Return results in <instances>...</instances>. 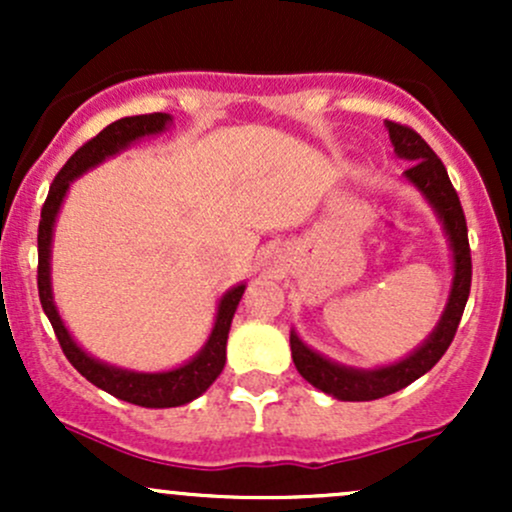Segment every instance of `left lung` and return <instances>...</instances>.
Listing matches in <instances>:
<instances>
[{
    "instance_id": "left-lung-1",
    "label": "left lung",
    "mask_w": 512,
    "mask_h": 512,
    "mask_svg": "<svg viewBox=\"0 0 512 512\" xmlns=\"http://www.w3.org/2000/svg\"><path fill=\"white\" fill-rule=\"evenodd\" d=\"M385 125L390 129V139L395 144L397 156L414 161L404 170L407 180L414 182L424 192V197L433 204L440 221H443L445 233L450 238L452 260H455V279H452L445 313L440 317L438 327L433 330L431 337L414 354L402 358L399 363H392V366L378 370L339 366V363H332L320 354H315L313 349H308L291 332V356L298 373L317 390L344 399V402H370V399L387 397L411 385L416 378H421V375L436 366L445 351H448L452 339H455L457 325H460L464 305H467L469 298V289H472V252H469L467 221H464L460 197H457L455 187H452L448 170H445L443 161L436 156V151L421 139L419 132L392 120H387Z\"/></svg>"
}]
</instances>
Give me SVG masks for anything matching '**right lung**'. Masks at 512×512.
I'll list each match as a JSON object with an SVG mask.
<instances>
[{
	"mask_svg": "<svg viewBox=\"0 0 512 512\" xmlns=\"http://www.w3.org/2000/svg\"><path fill=\"white\" fill-rule=\"evenodd\" d=\"M170 122V115L166 113H149V115H134L122 117V120L113 122L98 132L96 137L88 139L84 146L74 151L72 158L64 163L60 173L52 180L48 199H45L43 211H40V226H38V296L40 305H43L45 315H48L52 330H55L57 342H60L64 356L69 363L79 370L81 375L101 390L110 392L117 399H125L129 404H139V407L149 409H166V407H180V404L192 402L207 387L214 383L221 375L223 363H226V342L228 330H231L233 313H236L240 298L245 293V284L236 286L221 298L219 313H216L214 330H211L209 342L204 349L192 358L185 366L168 370V373H132V370H122L105 366V363L96 361L76 346V342L69 337L67 327L62 325L60 313H57L55 303H52L50 291V243H52V226H55V216L60 211V204L69 190V182L79 178L88 168L98 166L103 158L117 154L125 146H129L134 139H142L146 134L163 132Z\"/></svg>",
	"mask_w": 512,
	"mask_h": 512,
	"instance_id": "1",
	"label": "right lung"
}]
</instances>
